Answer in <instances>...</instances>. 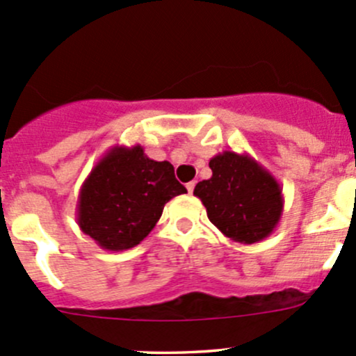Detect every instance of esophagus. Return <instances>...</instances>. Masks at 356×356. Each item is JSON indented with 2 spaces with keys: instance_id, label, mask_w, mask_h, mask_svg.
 I'll list each match as a JSON object with an SVG mask.
<instances>
[{
  "instance_id": "esophagus-1",
  "label": "esophagus",
  "mask_w": 356,
  "mask_h": 356,
  "mask_svg": "<svg viewBox=\"0 0 356 356\" xmlns=\"http://www.w3.org/2000/svg\"><path fill=\"white\" fill-rule=\"evenodd\" d=\"M195 186H196V182L191 181V182H188V184H186V188H188L189 193H193V189H195Z\"/></svg>"
}]
</instances>
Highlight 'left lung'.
<instances>
[{"label": "left lung", "instance_id": "8db88e82", "mask_svg": "<svg viewBox=\"0 0 356 356\" xmlns=\"http://www.w3.org/2000/svg\"><path fill=\"white\" fill-rule=\"evenodd\" d=\"M211 177L196 184L195 196L211 224L231 241L253 245L268 238L284 210L277 179L248 153L232 149L210 160Z\"/></svg>", "mask_w": 356, "mask_h": 356}]
</instances>
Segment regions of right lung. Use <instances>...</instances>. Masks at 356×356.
<instances>
[{
  "label": "right lung",
  "mask_w": 356,
  "mask_h": 356,
  "mask_svg": "<svg viewBox=\"0 0 356 356\" xmlns=\"http://www.w3.org/2000/svg\"><path fill=\"white\" fill-rule=\"evenodd\" d=\"M184 193L170 161L152 160L141 145H117L82 182L77 224L103 250H129L153 231L165 203Z\"/></svg>",
  "instance_id": "obj_1"
}]
</instances>
